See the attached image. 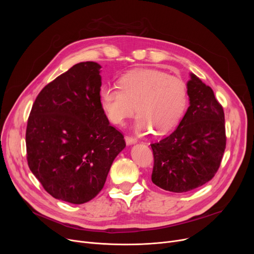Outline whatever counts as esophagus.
I'll list each match as a JSON object with an SVG mask.
<instances>
[{"label": "esophagus", "instance_id": "1", "mask_svg": "<svg viewBox=\"0 0 254 254\" xmlns=\"http://www.w3.org/2000/svg\"><path fill=\"white\" fill-rule=\"evenodd\" d=\"M126 139V142L127 145H130V144H135L137 142V139L134 138V137H130V136H126L125 137Z\"/></svg>", "mask_w": 254, "mask_h": 254}]
</instances>
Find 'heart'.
Segmentation results:
<instances>
[{
    "mask_svg": "<svg viewBox=\"0 0 254 254\" xmlns=\"http://www.w3.org/2000/svg\"><path fill=\"white\" fill-rule=\"evenodd\" d=\"M100 99L112 123L123 125L137 110L139 130L152 128L154 134L164 135L183 116L188 90L182 80L175 76L154 69H139L120 77L119 87L102 86Z\"/></svg>",
    "mask_w": 254,
    "mask_h": 254,
    "instance_id": "1",
    "label": "heart"
}]
</instances>
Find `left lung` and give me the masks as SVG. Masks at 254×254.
I'll use <instances>...</instances> for the list:
<instances>
[{"instance_id": "left-lung-1", "label": "left lung", "mask_w": 254, "mask_h": 254, "mask_svg": "<svg viewBox=\"0 0 254 254\" xmlns=\"http://www.w3.org/2000/svg\"><path fill=\"white\" fill-rule=\"evenodd\" d=\"M190 107L178 127L152 143V182L165 190L186 192L204 185L217 173L224 153V112L212 88L191 74Z\"/></svg>"}]
</instances>
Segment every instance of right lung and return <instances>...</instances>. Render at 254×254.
I'll use <instances>...</instances> for the list:
<instances>
[{
	"label": "right lung",
	"mask_w": 254,
	"mask_h": 254,
	"mask_svg": "<svg viewBox=\"0 0 254 254\" xmlns=\"http://www.w3.org/2000/svg\"><path fill=\"white\" fill-rule=\"evenodd\" d=\"M101 65L79 63L39 92L25 131L26 161L53 197L83 204L104 188L124 135L100 99Z\"/></svg>",
	"instance_id": "obj_1"
}]
</instances>
